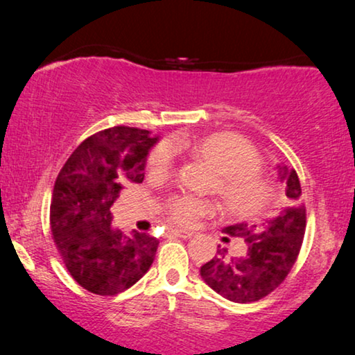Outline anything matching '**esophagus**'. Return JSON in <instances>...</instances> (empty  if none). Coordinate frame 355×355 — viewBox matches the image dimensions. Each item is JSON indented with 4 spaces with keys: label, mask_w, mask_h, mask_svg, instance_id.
Here are the masks:
<instances>
[{
    "label": "esophagus",
    "mask_w": 355,
    "mask_h": 355,
    "mask_svg": "<svg viewBox=\"0 0 355 355\" xmlns=\"http://www.w3.org/2000/svg\"><path fill=\"white\" fill-rule=\"evenodd\" d=\"M171 234L178 236V237H182V239H189V237L193 236V232L186 231V230H171Z\"/></svg>",
    "instance_id": "1"
}]
</instances>
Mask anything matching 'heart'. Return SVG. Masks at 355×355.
<instances>
[{
  "instance_id": "b5f03b06",
  "label": "heart",
  "mask_w": 355,
  "mask_h": 355,
  "mask_svg": "<svg viewBox=\"0 0 355 355\" xmlns=\"http://www.w3.org/2000/svg\"><path fill=\"white\" fill-rule=\"evenodd\" d=\"M178 147L200 159L218 174L216 196L227 211L249 216L268 205L271 187L259 173L261 168L259 153L247 140L231 134H213L192 144L179 142ZM173 163L174 152L168 144L158 145L150 153V171L159 176L171 171ZM211 211L213 203L192 197L178 198L169 205V218L186 226Z\"/></svg>"
}]
</instances>
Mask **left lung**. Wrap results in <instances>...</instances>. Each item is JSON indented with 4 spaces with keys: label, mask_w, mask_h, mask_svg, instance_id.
<instances>
[{
    "label": "left lung",
    "mask_w": 355,
    "mask_h": 355,
    "mask_svg": "<svg viewBox=\"0 0 355 355\" xmlns=\"http://www.w3.org/2000/svg\"><path fill=\"white\" fill-rule=\"evenodd\" d=\"M278 173L286 186V205L279 215L260 225L237 223L225 227L226 234L245 242V255L231 257L218 245V255L200 268L203 281L232 302H257L273 293L289 275L302 247L307 218L299 176L283 164Z\"/></svg>",
    "instance_id": "8db88e82"
}]
</instances>
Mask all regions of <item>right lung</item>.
I'll return each mask as SVG.
<instances>
[{
	"label": "right lung",
	"mask_w": 355,
	"mask_h": 355,
	"mask_svg": "<svg viewBox=\"0 0 355 355\" xmlns=\"http://www.w3.org/2000/svg\"><path fill=\"white\" fill-rule=\"evenodd\" d=\"M150 130L114 125L85 139L58 174L50 207L53 241L72 278L89 293L114 295L147 273L158 239L111 227V205L129 182L144 181Z\"/></svg>",
	"instance_id": "right-lung-1"
}]
</instances>
